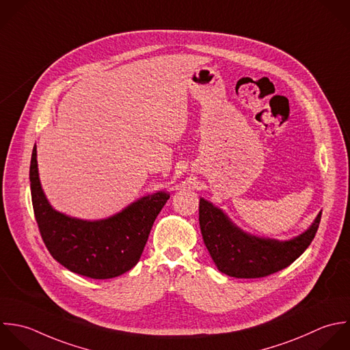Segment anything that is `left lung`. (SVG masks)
Instances as JSON below:
<instances>
[{"label": "left lung", "mask_w": 350, "mask_h": 350, "mask_svg": "<svg viewBox=\"0 0 350 350\" xmlns=\"http://www.w3.org/2000/svg\"><path fill=\"white\" fill-rule=\"evenodd\" d=\"M322 213L312 226L291 241L250 236L211 203L200 199L199 224L204 244L218 270L234 278H263L291 266L312 243Z\"/></svg>", "instance_id": "left-lung-1"}]
</instances>
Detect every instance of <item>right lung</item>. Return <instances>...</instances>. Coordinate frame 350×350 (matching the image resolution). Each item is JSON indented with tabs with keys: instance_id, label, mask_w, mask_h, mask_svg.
<instances>
[{
	"instance_id": "1",
	"label": "right lung",
	"mask_w": 350,
	"mask_h": 350,
	"mask_svg": "<svg viewBox=\"0 0 350 350\" xmlns=\"http://www.w3.org/2000/svg\"><path fill=\"white\" fill-rule=\"evenodd\" d=\"M29 181L33 215L47 251L65 269L92 280L118 277L139 262L152 224L170 198L166 192L144 196L103 221L69 218L54 211L43 195L36 147L31 155Z\"/></svg>"
}]
</instances>
